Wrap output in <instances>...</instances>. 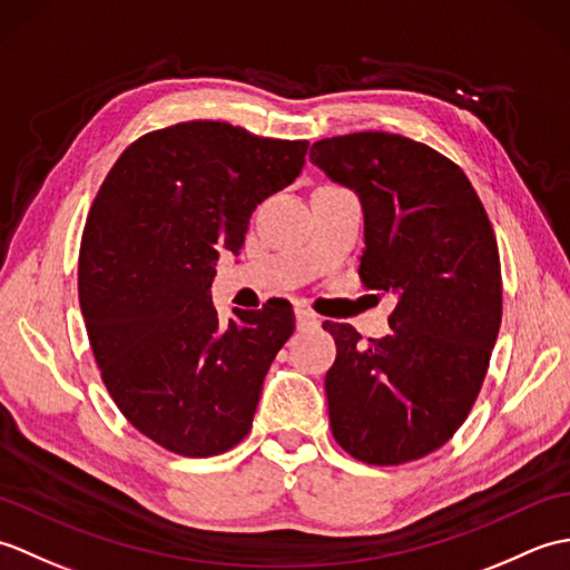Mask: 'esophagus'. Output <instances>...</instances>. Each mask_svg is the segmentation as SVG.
Segmentation results:
<instances>
[{"label": "esophagus", "instance_id": "obj_1", "mask_svg": "<svg viewBox=\"0 0 570 570\" xmlns=\"http://www.w3.org/2000/svg\"><path fill=\"white\" fill-rule=\"evenodd\" d=\"M321 323V318L316 316V313H311L308 308H296V325L301 331L306 328H316V325Z\"/></svg>", "mask_w": 570, "mask_h": 570}]
</instances>
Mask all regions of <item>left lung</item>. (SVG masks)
<instances>
[{
    "mask_svg": "<svg viewBox=\"0 0 570 570\" xmlns=\"http://www.w3.org/2000/svg\"><path fill=\"white\" fill-rule=\"evenodd\" d=\"M311 161L355 190L360 276L396 298L384 337L323 323L337 345L331 429L362 463L402 465L441 448L475 404L502 323L498 239L468 176L426 144L355 131L313 144Z\"/></svg>",
    "mask_w": 570,
    "mask_h": 570,
    "instance_id": "8db88e82",
    "label": "left lung"
}]
</instances>
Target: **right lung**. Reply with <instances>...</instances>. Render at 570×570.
I'll use <instances>...</instances> for the list:
<instances>
[{
    "label": "right lung",
    "instance_id": "add662e5",
    "mask_svg": "<svg viewBox=\"0 0 570 570\" xmlns=\"http://www.w3.org/2000/svg\"><path fill=\"white\" fill-rule=\"evenodd\" d=\"M308 141L180 122L119 156L82 229L78 296L102 382L166 451L225 453L249 433L262 384L294 333L292 304L217 318L220 252L239 254L254 208L292 186Z\"/></svg>",
    "mask_w": 570,
    "mask_h": 570
}]
</instances>
